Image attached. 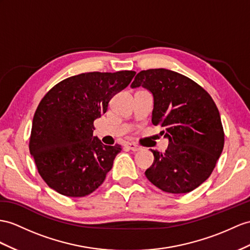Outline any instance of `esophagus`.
<instances>
[{"label":"esophagus","instance_id":"obj_1","mask_svg":"<svg viewBox=\"0 0 250 250\" xmlns=\"http://www.w3.org/2000/svg\"><path fill=\"white\" fill-rule=\"evenodd\" d=\"M126 146H127V147H128L129 149H131L132 151H139V150H141V147H140V146H138L136 143H127Z\"/></svg>","mask_w":250,"mask_h":250}]
</instances>
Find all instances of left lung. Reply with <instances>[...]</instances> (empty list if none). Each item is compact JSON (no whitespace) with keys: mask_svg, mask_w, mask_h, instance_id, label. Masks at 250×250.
I'll return each instance as SVG.
<instances>
[{"mask_svg":"<svg viewBox=\"0 0 250 250\" xmlns=\"http://www.w3.org/2000/svg\"><path fill=\"white\" fill-rule=\"evenodd\" d=\"M130 87H143L153 95L151 122L163 127L168 140L164 153L150 149L154 163L145 176L164 192L193 191L209 178L224 147L214 101L192 79L167 69L141 71Z\"/></svg>","mask_w":250,"mask_h":250,"instance_id":"8db88e82","label":"left lung"}]
</instances>
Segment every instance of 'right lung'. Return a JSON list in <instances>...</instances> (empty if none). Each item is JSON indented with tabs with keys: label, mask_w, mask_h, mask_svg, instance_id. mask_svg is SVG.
<instances>
[{
	"label": "right lung",
	"mask_w": 250,
	"mask_h": 250,
	"mask_svg": "<svg viewBox=\"0 0 250 250\" xmlns=\"http://www.w3.org/2000/svg\"><path fill=\"white\" fill-rule=\"evenodd\" d=\"M135 74L83 73L60 82L42 99L33 119L29 151L42 179L53 190L83 197L104 182L122 147L105 145L93 137V123Z\"/></svg>",
	"instance_id": "1"
}]
</instances>
